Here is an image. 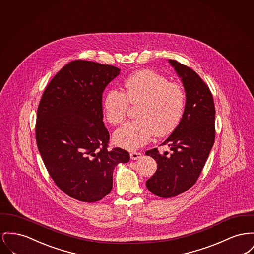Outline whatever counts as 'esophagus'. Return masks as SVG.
<instances>
[{
	"instance_id": "obj_1",
	"label": "esophagus",
	"mask_w": 254,
	"mask_h": 254,
	"mask_svg": "<svg viewBox=\"0 0 254 254\" xmlns=\"http://www.w3.org/2000/svg\"><path fill=\"white\" fill-rule=\"evenodd\" d=\"M141 157H142V153H141V152H136V151L130 152V158H131L132 160H138V159H140Z\"/></svg>"
}]
</instances>
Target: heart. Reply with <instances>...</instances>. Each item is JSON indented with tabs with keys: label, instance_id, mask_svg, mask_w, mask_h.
<instances>
[{
	"label": "heart",
	"instance_id": "obj_1",
	"mask_svg": "<svg viewBox=\"0 0 254 254\" xmlns=\"http://www.w3.org/2000/svg\"><path fill=\"white\" fill-rule=\"evenodd\" d=\"M130 105H139L138 119L125 124L112 136L115 145L127 149L143 146L154 134L162 137L179 125L185 108V93L177 83L151 70H142L122 82V92L108 90L103 99L105 119L112 125L121 124Z\"/></svg>",
	"mask_w": 254,
	"mask_h": 254
}]
</instances>
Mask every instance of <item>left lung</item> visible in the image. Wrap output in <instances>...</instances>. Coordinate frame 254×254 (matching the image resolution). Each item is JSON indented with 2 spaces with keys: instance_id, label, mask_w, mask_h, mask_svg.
Returning <instances> with one entry per match:
<instances>
[{
  "instance_id": "obj_1",
  "label": "left lung",
  "mask_w": 254,
  "mask_h": 254,
  "mask_svg": "<svg viewBox=\"0 0 254 254\" xmlns=\"http://www.w3.org/2000/svg\"><path fill=\"white\" fill-rule=\"evenodd\" d=\"M185 90V108L179 125L161 145L172 150L161 154L149 149L146 155L157 170L146 185L152 194L173 197L191 188L198 179L215 140V105L208 86L191 68L169 60Z\"/></svg>"
}]
</instances>
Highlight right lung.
I'll return each instance as SVG.
<instances>
[{
    "label": "right lung",
    "mask_w": 254,
    "mask_h": 254,
    "mask_svg": "<svg viewBox=\"0 0 254 254\" xmlns=\"http://www.w3.org/2000/svg\"><path fill=\"white\" fill-rule=\"evenodd\" d=\"M119 68L87 60L65 65L46 87L37 109L36 143L51 178L84 202L109 194L113 171L129 161L125 149H107L103 93Z\"/></svg>",
    "instance_id": "right-lung-1"
}]
</instances>
